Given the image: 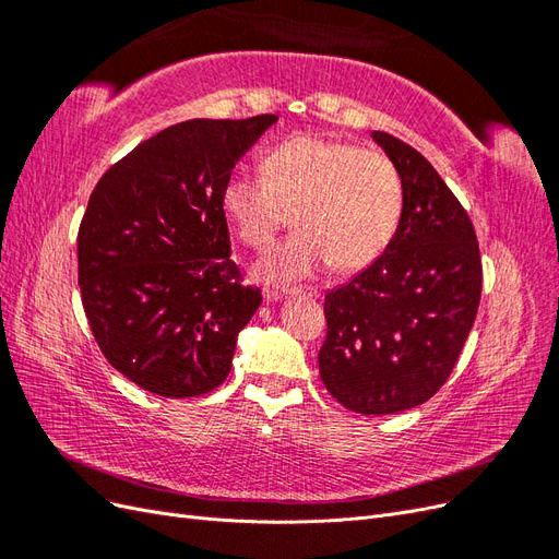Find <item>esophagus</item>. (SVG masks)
<instances>
[{"mask_svg": "<svg viewBox=\"0 0 559 559\" xmlns=\"http://www.w3.org/2000/svg\"><path fill=\"white\" fill-rule=\"evenodd\" d=\"M284 294H306V296H310V298H319V289H310V286H306V289H302V286H294V289H280V292H273V294H267V298L270 300H277V298H282Z\"/></svg>", "mask_w": 559, "mask_h": 559, "instance_id": "1", "label": "esophagus"}]
</instances>
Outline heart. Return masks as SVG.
I'll use <instances>...</instances> for the list:
<instances>
[{
    "label": "heart",
    "instance_id": "b5f03b06",
    "mask_svg": "<svg viewBox=\"0 0 559 559\" xmlns=\"http://www.w3.org/2000/svg\"><path fill=\"white\" fill-rule=\"evenodd\" d=\"M405 193L396 163L382 151L300 134L267 154L263 175L233 173L222 207L235 235L263 249L292 222L298 230L257 265L265 282L341 273L376 263L394 242Z\"/></svg>",
    "mask_w": 559,
    "mask_h": 559
}]
</instances>
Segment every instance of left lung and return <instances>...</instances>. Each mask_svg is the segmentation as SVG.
Here are the masks:
<instances>
[{"label":"left lung","mask_w":559,"mask_h":559,"mask_svg":"<svg viewBox=\"0 0 559 559\" xmlns=\"http://www.w3.org/2000/svg\"><path fill=\"white\" fill-rule=\"evenodd\" d=\"M403 179L394 242L324 300L319 376L361 415H392L445 384L476 321L483 261L462 202L431 163L389 132H373Z\"/></svg>","instance_id":"8db88e82"}]
</instances>
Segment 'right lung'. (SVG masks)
Wrapping results in <instances>:
<instances>
[{
    "mask_svg": "<svg viewBox=\"0 0 559 559\" xmlns=\"http://www.w3.org/2000/svg\"><path fill=\"white\" fill-rule=\"evenodd\" d=\"M275 121L170 126L95 183L76 238L81 302L105 359L151 394L200 396L230 373L261 289L230 259L222 191Z\"/></svg>",
    "mask_w": 559,
    "mask_h": 559,
    "instance_id": "1",
    "label": "right lung"
}]
</instances>
